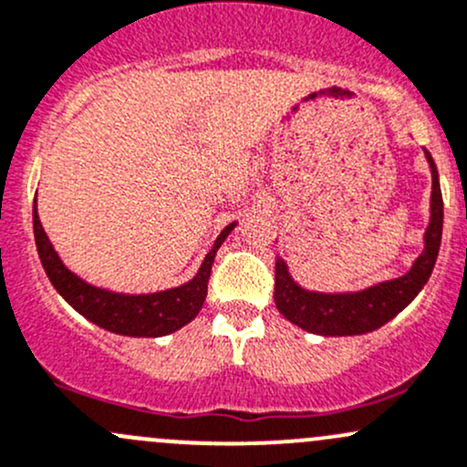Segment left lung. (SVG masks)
Listing matches in <instances>:
<instances>
[{
    "instance_id": "obj_1",
    "label": "left lung",
    "mask_w": 467,
    "mask_h": 467,
    "mask_svg": "<svg viewBox=\"0 0 467 467\" xmlns=\"http://www.w3.org/2000/svg\"><path fill=\"white\" fill-rule=\"evenodd\" d=\"M431 171L430 223L423 234V253L416 257L402 277L385 279L360 291L322 293L304 288L293 279L288 264L275 257V306L288 322L317 336H362L380 328L411 304L423 291L441 248L443 234V196H441L439 171L430 151H425Z\"/></svg>"
}]
</instances>
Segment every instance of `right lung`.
I'll return each instance as SVG.
<instances>
[{
    "label": "right lung",
    "mask_w": 467,
    "mask_h": 467,
    "mask_svg": "<svg viewBox=\"0 0 467 467\" xmlns=\"http://www.w3.org/2000/svg\"><path fill=\"white\" fill-rule=\"evenodd\" d=\"M234 228H237V221L221 230L219 237L214 239V246L205 254L192 279L181 286L165 288V291L136 296V293H118L107 286H96V284L82 279L80 275L68 271L57 250L53 248L48 234L44 233L37 214V194L36 203H33V233H36L37 254L53 288L82 317L98 324L105 331L130 337L170 336L199 316L205 296H208V277L213 271L214 254Z\"/></svg>",
    "instance_id": "right-lung-1"
}]
</instances>
